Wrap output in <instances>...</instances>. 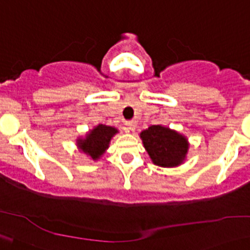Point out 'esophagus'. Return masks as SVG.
Here are the masks:
<instances>
[{
  "label": "esophagus",
  "instance_id": "obj_1",
  "mask_svg": "<svg viewBox=\"0 0 250 250\" xmlns=\"http://www.w3.org/2000/svg\"><path fill=\"white\" fill-rule=\"evenodd\" d=\"M125 125H127L129 131H135V129H136V122H134V121L125 122Z\"/></svg>",
  "mask_w": 250,
  "mask_h": 250
}]
</instances>
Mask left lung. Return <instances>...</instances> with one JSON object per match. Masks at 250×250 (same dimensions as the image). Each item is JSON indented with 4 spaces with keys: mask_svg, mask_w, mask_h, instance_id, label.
Segmentation results:
<instances>
[{
    "mask_svg": "<svg viewBox=\"0 0 250 250\" xmlns=\"http://www.w3.org/2000/svg\"><path fill=\"white\" fill-rule=\"evenodd\" d=\"M140 137L150 159L157 167H176L185 162L190 143L174 129L162 125H150L141 131Z\"/></svg>",
    "mask_w": 250,
    "mask_h": 250,
    "instance_id": "1",
    "label": "left lung"
}]
</instances>
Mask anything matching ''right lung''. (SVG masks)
<instances>
[{
	"label": "right lung",
	"mask_w": 250,
	"mask_h": 250,
	"mask_svg": "<svg viewBox=\"0 0 250 250\" xmlns=\"http://www.w3.org/2000/svg\"><path fill=\"white\" fill-rule=\"evenodd\" d=\"M119 133V129L106 125H98L86 133L85 136L77 138V148L87 157L98 161L109 148L112 138Z\"/></svg>",
	"instance_id": "add662e5"
}]
</instances>
